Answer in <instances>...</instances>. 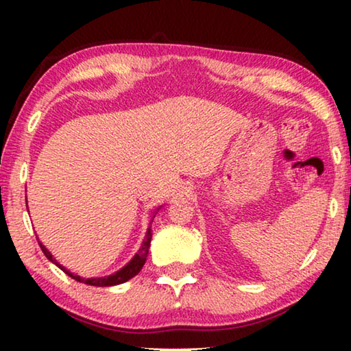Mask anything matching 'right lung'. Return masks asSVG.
Returning <instances> with one entry per match:
<instances>
[{
    "label": "right lung",
    "instance_id": "obj_1",
    "mask_svg": "<svg viewBox=\"0 0 351 351\" xmlns=\"http://www.w3.org/2000/svg\"><path fill=\"white\" fill-rule=\"evenodd\" d=\"M158 210H159V209H158ZM153 218H154V215L152 217L150 224L153 223ZM37 240H38V239H37ZM150 241H152V226H148L147 235H145L144 241H142V246H141V249L138 251V254H136L134 257H133L132 260H130L128 263H127L125 266H123L122 269H119L117 272H114V274L105 276V277H97V278H83V277H80V276L74 274V272L68 271L66 268H64V266H62L54 257H52V254H51L49 251H47V249L43 246V243L38 241V245H40V247H41V251H43V254L46 255V258L49 260V261H52V263H54L56 266H58V268H60V269L64 272V274H68L71 278H74V280L80 282V283L91 285V287H114V285H121V283L128 282L130 278H133V277H134L136 274H138V272L142 269V266H144L145 260H147L148 247H150Z\"/></svg>",
    "mask_w": 351,
    "mask_h": 351
}]
</instances>
